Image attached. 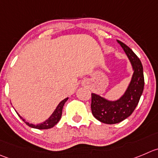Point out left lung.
I'll return each instance as SVG.
<instances>
[{
  "instance_id": "obj_1",
  "label": "left lung",
  "mask_w": 158,
  "mask_h": 158,
  "mask_svg": "<svg viewBox=\"0 0 158 158\" xmlns=\"http://www.w3.org/2000/svg\"><path fill=\"white\" fill-rule=\"evenodd\" d=\"M125 51L132 64L133 74L128 88L118 100H106L98 94H91V112L98 121L106 124H115L128 118L139 103L144 87L143 66L137 56L127 45L117 40Z\"/></svg>"
}]
</instances>
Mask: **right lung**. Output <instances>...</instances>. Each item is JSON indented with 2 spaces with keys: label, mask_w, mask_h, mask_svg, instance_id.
<instances>
[{
  "label": "right lung",
  "mask_w": 158,
  "mask_h": 158,
  "mask_svg": "<svg viewBox=\"0 0 158 158\" xmlns=\"http://www.w3.org/2000/svg\"><path fill=\"white\" fill-rule=\"evenodd\" d=\"M67 99H68V98L64 99L62 102H60V104L58 105L57 107H56V109L55 111L53 112V113H52V115H51V116L49 117L47 120H46L44 123H40V124H38V125L29 124V123H26V122H25V123H26L28 126H29L30 127H31V128L38 129V130H47V129L52 128V127H53L54 126H55L56 124V123L60 121V119L61 115H62L63 107H64V104H65V102L67 101ZM18 115H19V114H18ZM19 116L20 117V118H22L23 121H25V119H23L22 116H20L19 115Z\"/></svg>",
  "instance_id": "right-lung-1"
}]
</instances>
